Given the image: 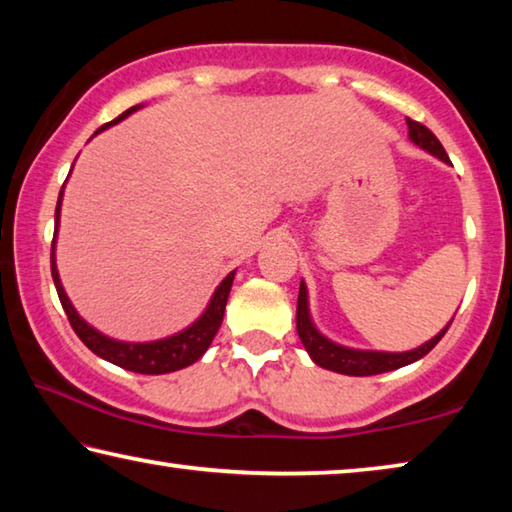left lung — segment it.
Wrapping results in <instances>:
<instances>
[{"instance_id": "8db88e82", "label": "left lung", "mask_w": 512, "mask_h": 512, "mask_svg": "<svg viewBox=\"0 0 512 512\" xmlns=\"http://www.w3.org/2000/svg\"><path fill=\"white\" fill-rule=\"evenodd\" d=\"M409 124V140L420 146L422 151L431 153L433 158L443 160L449 164L447 153L443 149V144L438 142V137L433 135L427 126L418 124V121L406 119ZM452 325V320L440 329V332L429 339L427 343L418 345V348L406 350V352H381V350H359V348H348V345H341L320 332L316 327L314 318H311V309H309V291L305 280H300V293H298V311H296V329L302 345H305L307 354L316 366L339 372V375H350V377H370V375H379V372H391L397 368L409 366V363H415L422 359L424 354H429L436 343L443 339L445 332Z\"/></svg>"}]
</instances>
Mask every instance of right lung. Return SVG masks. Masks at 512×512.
Masks as SVG:
<instances>
[{"label": "right lung", "instance_id": "1", "mask_svg": "<svg viewBox=\"0 0 512 512\" xmlns=\"http://www.w3.org/2000/svg\"><path fill=\"white\" fill-rule=\"evenodd\" d=\"M140 108H144V103H137V106L128 108L126 112H121L117 119H112L110 124H103L94 135L103 133L106 128L119 124V121H124L126 117H131L133 112H137ZM67 180H69V176H67ZM63 194H65V185H63V189H60L58 203H56V228H54V241H51V277H54L60 305H63L69 323H72L74 332L79 334V339L88 345V348L97 354V357L115 363V366L124 368V370L140 372V375H167V372L183 370L201 359L207 352V348H210V343L214 341V336H216V332H219V327L223 323L225 302H228L232 280H235L237 271H230L223 277L219 287L214 289L210 302H207V307L203 309V314L198 316L192 325L180 329V332L164 336V339H155V341L112 339V336L99 332L97 327L90 325L88 320H85L79 311H76L72 300L67 298L63 282H60L58 266H56V241H58V228H60V207H63Z\"/></svg>", "mask_w": 512, "mask_h": 512}]
</instances>
